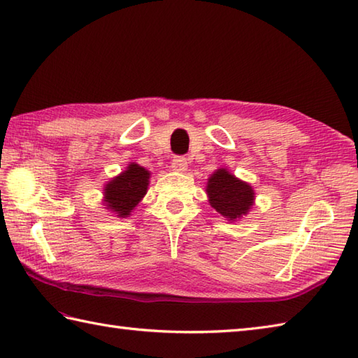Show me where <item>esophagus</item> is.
<instances>
[{
  "instance_id": "obj_1",
  "label": "esophagus",
  "mask_w": 358,
  "mask_h": 358,
  "mask_svg": "<svg viewBox=\"0 0 358 358\" xmlns=\"http://www.w3.org/2000/svg\"><path fill=\"white\" fill-rule=\"evenodd\" d=\"M172 171L183 173L187 171V159L185 157H175L171 163Z\"/></svg>"
}]
</instances>
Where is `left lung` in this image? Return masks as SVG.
I'll return each mask as SVG.
<instances>
[{
	"label": "left lung",
	"instance_id": "left-lung-1",
	"mask_svg": "<svg viewBox=\"0 0 358 358\" xmlns=\"http://www.w3.org/2000/svg\"><path fill=\"white\" fill-rule=\"evenodd\" d=\"M206 194L210 208L227 222H238L255 204L254 187L235 177L226 167H220L208 178Z\"/></svg>",
	"mask_w": 358,
	"mask_h": 358
}]
</instances>
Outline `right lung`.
Listing matches in <instances>:
<instances>
[{
  "label": "right lung",
  "mask_w": 358,
  "mask_h": 358,
  "mask_svg": "<svg viewBox=\"0 0 358 358\" xmlns=\"http://www.w3.org/2000/svg\"><path fill=\"white\" fill-rule=\"evenodd\" d=\"M150 172L136 163L110 178L103 187V206L118 218L131 217L134 209L148 194Z\"/></svg>",
  "instance_id": "obj_1"
}]
</instances>
